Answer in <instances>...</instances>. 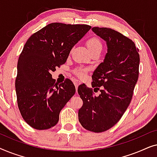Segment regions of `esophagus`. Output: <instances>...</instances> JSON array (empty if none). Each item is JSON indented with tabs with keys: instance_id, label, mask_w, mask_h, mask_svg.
I'll return each instance as SVG.
<instances>
[{
	"instance_id": "1",
	"label": "esophagus",
	"mask_w": 157,
	"mask_h": 157,
	"mask_svg": "<svg viewBox=\"0 0 157 157\" xmlns=\"http://www.w3.org/2000/svg\"><path fill=\"white\" fill-rule=\"evenodd\" d=\"M79 84H80V82H79L78 81H77V80H75L74 81V85H75V86H76V89H77V88H78Z\"/></svg>"
}]
</instances>
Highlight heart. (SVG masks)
<instances>
[{
  "label": "heart",
  "instance_id": "heart-1",
  "mask_svg": "<svg viewBox=\"0 0 157 157\" xmlns=\"http://www.w3.org/2000/svg\"><path fill=\"white\" fill-rule=\"evenodd\" d=\"M86 44L91 53L96 51H101L102 48L101 41L97 36H91L89 38H88ZM88 71H89V68L84 67H77L74 70V74L80 78H85L86 74Z\"/></svg>",
  "mask_w": 157,
  "mask_h": 157
}]
</instances>
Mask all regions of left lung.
I'll return each mask as SVG.
<instances>
[{"label": "left lung", "mask_w": 157, "mask_h": 157, "mask_svg": "<svg viewBox=\"0 0 157 157\" xmlns=\"http://www.w3.org/2000/svg\"><path fill=\"white\" fill-rule=\"evenodd\" d=\"M92 31L106 40L108 52L92 75L94 91L85 84L78 86L83 101L78 120L86 130L99 133L114 126L127 109L139 78L140 58L134 41L119 32L98 27ZM98 90L101 94L96 96L93 91Z\"/></svg>", "instance_id": "obj_1"}]
</instances>
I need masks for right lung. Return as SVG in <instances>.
<instances>
[{
	"label": "right lung",
	"instance_id": "right-lung-1",
	"mask_svg": "<svg viewBox=\"0 0 157 157\" xmlns=\"http://www.w3.org/2000/svg\"><path fill=\"white\" fill-rule=\"evenodd\" d=\"M91 29L86 24L52 23L30 36L19 56L16 78L21 114L32 128L48 129L76 88L70 79L58 85L51 72L66 63L71 48Z\"/></svg>",
	"mask_w": 157,
	"mask_h": 157
}]
</instances>
